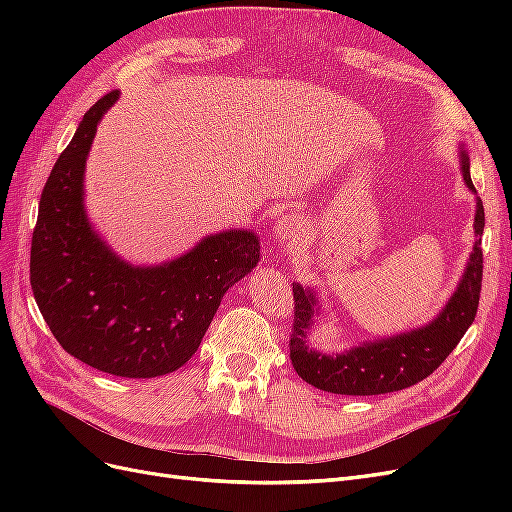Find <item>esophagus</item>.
<instances>
[{
    "label": "esophagus",
    "instance_id": "obj_1",
    "mask_svg": "<svg viewBox=\"0 0 512 512\" xmlns=\"http://www.w3.org/2000/svg\"><path fill=\"white\" fill-rule=\"evenodd\" d=\"M303 230H305V222L303 218H299V215H282V218L273 226V239L275 243L294 245L303 239Z\"/></svg>",
    "mask_w": 512,
    "mask_h": 512
}]
</instances>
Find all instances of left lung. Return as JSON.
I'll return each mask as SVG.
<instances>
[{
  "label": "left lung",
  "instance_id": "8db88e82",
  "mask_svg": "<svg viewBox=\"0 0 512 512\" xmlns=\"http://www.w3.org/2000/svg\"><path fill=\"white\" fill-rule=\"evenodd\" d=\"M459 168L463 183L476 194L470 177V158L459 145ZM485 228V209L476 196L474 247L451 299L431 322L397 335L367 339L342 352H320L309 342L322 305L314 288L292 284L294 322L290 335V361L297 374L320 391L335 395H382L408 389L436 371L455 350L463 333L474 322L480 282H483V250L480 237Z\"/></svg>",
  "mask_w": 512,
  "mask_h": 512
}]
</instances>
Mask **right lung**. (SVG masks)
<instances>
[{
    "instance_id": "obj_1",
    "label": "right lung",
    "mask_w": 512,
    "mask_h": 512,
    "mask_svg": "<svg viewBox=\"0 0 512 512\" xmlns=\"http://www.w3.org/2000/svg\"><path fill=\"white\" fill-rule=\"evenodd\" d=\"M117 100L111 91L89 108L46 179L29 277L42 318L74 359L121 378H156L192 359L226 290L258 265L260 239L232 228L160 265L117 256L85 209L89 149Z\"/></svg>"
}]
</instances>
